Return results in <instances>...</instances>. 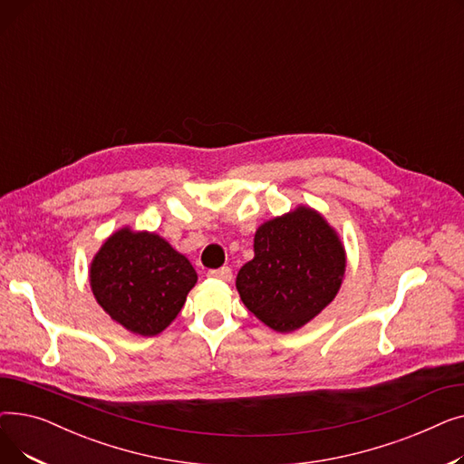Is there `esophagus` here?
I'll list each match as a JSON object with an SVG mask.
<instances>
[{
    "mask_svg": "<svg viewBox=\"0 0 464 464\" xmlns=\"http://www.w3.org/2000/svg\"><path fill=\"white\" fill-rule=\"evenodd\" d=\"M208 276L214 280H222V282H231L233 273L229 266H222V269H216V271H208Z\"/></svg>",
    "mask_w": 464,
    "mask_h": 464,
    "instance_id": "obj_1",
    "label": "esophagus"
}]
</instances>
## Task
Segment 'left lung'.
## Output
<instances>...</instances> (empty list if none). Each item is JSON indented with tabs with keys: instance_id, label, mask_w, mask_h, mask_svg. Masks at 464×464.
<instances>
[{
	"instance_id": "obj_1",
	"label": "left lung",
	"mask_w": 464,
	"mask_h": 464,
	"mask_svg": "<svg viewBox=\"0 0 464 464\" xmlns=\"http://www.w3.org/2000/svg\"><path fill=\"white\" fill-rule=\"evenodd\" d=\"M346 273V250L322 212L297 205L263 222L254 259L237 275L240 301L259 322L291 333L333 303Z\"/></svg>"
}]
</instances>
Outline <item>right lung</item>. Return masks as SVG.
Here are the masks:
<instances>
[{
	"label": "right lung",
	"instance_id": "right-lung-1",
	"mask_svg": "<svg viewBox=\"0 0 464 464\" xmlns=\"http://www.w3.org/2000/svg\"><path fill=\"white\" fill-rule=\"evenodd\" d=\"M92 294L111 320L139 336L165 331L182 310L198 273L152 231H114L90 263Z\"/></svg>",
	"mask_w": 464,
	"mask_h": 464
}]
</instances>
